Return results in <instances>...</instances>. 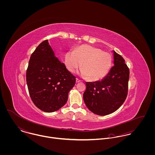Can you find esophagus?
I'll use <instances>...</instances> for the list:
<instances>
[{
  "label": "esophagus",
  "instance_id": "esophagus-1",
  "mask_svg": "<svg viewBox=\"0 0 155 155\" xmlns=\"http://www.w3.org/2000/svg\"><path fill=\"white\" fill-rule=\"evenodd\" d=\"M76 83H78V82H81V81L80 79H78V78H76Z\"/></svg>",
  "mask_w": 155,
  "mask_h": 155
}]
</instances>
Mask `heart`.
Here are the masks:
<instances>
[{
  "mask_svg": "<svg viewBox=\"0 0 155 155\" xmlns=\"http://www.w3.org/2000/svg\"><path fill=\"white\" fill-rule=\"evenodd\" d=\"M64 61L67 68L71 73L81 66L82 63L81 74L91 82L103 79L109 73L112 65L110 54L87 45L79 46L74 51H68Z\"/></svg>",
  "mask_w": 155,
  "mask_h": 155,
  "instance_id": "b5f03b06",
  "label": "heart"
}]
</instances>
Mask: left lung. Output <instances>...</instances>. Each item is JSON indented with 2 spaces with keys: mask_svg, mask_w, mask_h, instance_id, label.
<instances>
[{
  "mask_svg": "<svg viewBox=\"0 0 155 155\" xmlns=\"http://www.w3.org/2000/svg\"><path fill=\"white\" fill-rule=\"evenodd\" d=\"M114 66L101 81L86 82L84 100L89 110L105 116L117 110L128 94L130 70L124 58L114 51Z\"/></svg>",
  "mask_w": 155,
  "mask_h": 155,
  "instance_id": "left-lung-1",
  "label": "left lung"
}]
</instances>
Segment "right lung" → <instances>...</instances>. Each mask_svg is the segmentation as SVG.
I'll return each instance as SVG.
<instances>
[{
    "label": "right lung",
    "mask_w": 155,
    "mask_h": 155,
    "mask_svg": "<svg viewBox=\"0 0 155 155\" xmlns=\"http://www.w3.org/2000/svg\"><path fill=\"white\" fill-rule=\"evenodd\" d=\"M26 81L35 105L50 113L59 110L66 103L68 92L75 85L76 77L55 56L48 41L45 40L30 57Z\"/></svg>",
    "instance_id": "right-lung-1"
}]
</instances>
